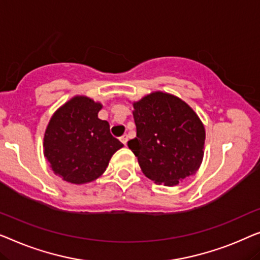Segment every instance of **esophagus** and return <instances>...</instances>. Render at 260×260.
Masks as SVG:
<instances>
[{"label":"esophagus","mask_w":260,"mask_h":260,"mask_svg":"<svg viewBox=\"0 0 260 260\" xmlns=\"http://www.w3.org/2000/svg\"><path fill=\"white\" fill-rule=\"evenodd\" d=\"M120 140H121V142L123 145H127V141H128V135L127 134H123L121 138H120Z\"/></svg>","instance_id":"obj_1"}]
</instances>
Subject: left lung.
<instances>
[{"label": "left lung", "mask_w": 260, "mask_h": 260, "mask_svg": "<svg viewBox=\"0 0 260 260\" xmlns=\"http://www.w3.org/2000/svg\"><path fill=\"white\" fill-rule=\"evenodd\" d=\"M137 137L128 147L146 177L178 185L196 174L204 156L205 128L196 112L172 94L154 92L133 104Z\"/></svg>", "instance_id": "1"}]
</instances>
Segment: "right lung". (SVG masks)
Segmentation results:
<instances>
[{
    "label": "right lung",
    "instance_id": "add662e5",
    "mask_svg": "<svg viewBox=\"0 0 260 260\" xmlns=\"http://www.w3.org/2000/svg\"><path fill=\"white\" fill-rule=\"evenodd\" d=\"M100 102L74 96L50 119L43 139V153L54 173L72 184H86L106 171L112 155L122 147L98 118Z\"/></svg>",
    "mask_w": 260,
    "mask_h": 260
}]
</instances>
